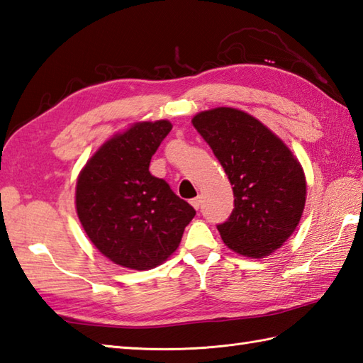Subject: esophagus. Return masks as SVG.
<instances>
[{
  "instance_id": "34e87169",
  "label": "esophagus",
  "mask_w": 363,
  "mask_h": 363,
  "mask_svg": "<svg viewBox=\"0 0 363 363\" xmlns=\"http://www.w3.org/2000/svg\"><path fill=\"white\" fill-rule=\"evenodd\" d=\"M191 205L194 206L196 209H199V208H200V205H202V199H200V197L192 199V200H191Z\"/></svg>"
}]
</instances>
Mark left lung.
Instances as JSON below:
<instances>
[{"label":"left lung","instance_id":"obj_1","mask_svg":"<svg viewBox=\"0 0 363 363\" xmlns=\"http://www.w3.org/2000/svg\"><path fill=\"white\" fill-rule=\"evenodd\" d=\"M233 186L235 209L217 225L231 250L267 256L291 238L306 203L303 167L286 144L242 110L217 107L192 118Z\"/></svg>","mask_w":363,"mask_h":363}]
</instances>
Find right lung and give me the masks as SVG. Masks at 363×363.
Here are the masks:
<instances>
[{
	"mask_svg": "<svg viewBox=\"0 0 363 363\" xmlns=\"http://www.w3.org/2000/svg\"><path fill=\"white\" fill-rule=\"evenodd\" d=\"M166 119L136 123L104 143L76 184L79 220L94 247L121 267L154 269L180 245L196 209L149 172L171 132Z\"/></svg>",
	"mask_w": 363,
	"mask_h": 363,
	"instance_id": "add662e5",
	"label": "right lung"
}]
</instances>
